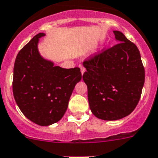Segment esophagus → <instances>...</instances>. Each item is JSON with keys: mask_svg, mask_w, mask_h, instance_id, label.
Instances as JSON below:
<instances>
[{"mask_svg": "<svg viewBox=\"0 0 158 158\" xmlns=\"http://www.w3.org/2000/svg\"><path fill=\"white\" fill-rule=\"evenodd\" d=\"M79 67H80V70H81V74L82 75H83V74H84V72H85L86 69L84 68L83 66H79Z\"/></svg>", "mask_w": 158, "mask_h": 158, "instance_id": "esophagus-1", "label": "esophagus"}]
</instances>
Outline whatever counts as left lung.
Segmentation results:
<instances>
[{"instance_id":"left-lung-1","label":"left lung","mask_w":158,"mask_h":158,"mask_svg":"<svg viewBox=\"0 0 158 158\" xmlns=\"http://www.w3.org/2000/svg\"><path fill=\"white\" fill-rule=\"evenodd\" d=\"M113 33L118 44L83 63L90 109L104 120H120L132 113L144 83L138 48L120 31Z\"/></svg>"}]
</instances>
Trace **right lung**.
Wrapping results in <instances>:
<instances>
[{
  "mask_svg": "<svg viewBox=\"0 0 158 158\" xmlns=\"http://www.w3.org/2000/svg\"><path fill=\"white\" fill-rule=\"evenodd\" d=\"M46 34L39 33L17 55L14 67L13 92L18 108L32 122L48 126L59 121L68 107L77 83L81 80L79 67L54 66L38 50Z\"/></svg>",
  "mask_w": 158,
  "mask_h": 158,
  "instance_id": "right-lung-1",
  "label": "right lung"
}]
</instances>
